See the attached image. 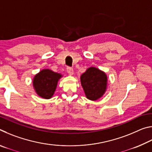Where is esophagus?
<instances>
[{"label": "esophagus", "instance_id": "1", "mask_svg": "<svg viewBox=\"0 0 152 152\" xmlns=\"http://www.w3.org/2000/svg\"><path fill=\"white\" fill-rule=\"evenodd\" d=\"M66 70H67V72H68V73L69 74H70V75H72V74H74L73 68H71V67H67Z\"/></svg>", "mask_w": 152, "mask_h": 152}]
</instances>
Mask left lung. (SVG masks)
Returning a JSON list of instances; mask_svg holds the SVG:
<instances>
[{
    "mask_svg": "<svg viewBox=\"0 0 152 152\" xmlns=\"http://www.w3.org/2000/svg\"><path fill=\"white\" fill-rule=\"evenodd\" d=\"M82 86L87 97L96 101L106 91L107 78L105 73L94 67L89 68L80 77Z\"/></svg>",
    "mask_w": 152,
    "mask_h": 152,
    "instance_id": "1",
    "label": "left lung"
}]
</instances>
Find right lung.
<instances>
[{
	"label": "right lung",
	"mask_w": 152,
	"mask_h": 152,
	"mask_svg": "<svg viewBox=\"0 0 152 152\" xmlns=\"http://www.w3.org/2000/svg\"><path fill=\"white\" fill-rule=\"evenodd\" d=\"M61 74L50 70H43L33 79V86L37 94L44 99H50L56 91Z\"/></svg>",
	"instance_id": "right-lung-1"
}]
</instances>
